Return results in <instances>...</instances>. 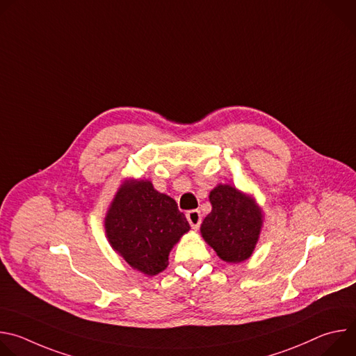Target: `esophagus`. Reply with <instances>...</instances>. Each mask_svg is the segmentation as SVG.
Masks as SVG:
<instances>
[{
    "label": "esophagus",
    "instance_id": "obj_1",
    "mask_svg": "<svg viewBox=\"0 0 356 356\" xmlns=\"http://www.w3.org/2000/svg\"><path fill=\"white\" fill-rule=\"evenodd\" d=\"M186 217H187V221L190 222V225H191L193 229H198V228H200V224H201V214H200L198 210H190V211H187Z\"/></svg>",
    "mask_w": 356,
    "mask_h": 356
}]
</instances>
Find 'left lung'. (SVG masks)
I'll use <instances>...</instances> for the list:
<instances>
[{"instance_id":"obj_1","label":"left lung","mask_w":356,"mask_h":356,"mask_svg":"<svg viewBox=\"0 0 356 356\" xmlns=\"http://www.w3.org/2000/svg\"><path fill=\"white\" fill-rule=\"evenodd\" d=\"M211 213L201 224V235L228 264L250 258L255 249L264 213L253 197L231 184H218L210 191Z\"/></svg>"}]
</instances>
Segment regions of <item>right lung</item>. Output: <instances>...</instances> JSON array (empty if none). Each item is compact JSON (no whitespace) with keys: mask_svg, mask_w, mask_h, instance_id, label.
I'll use <instances>...</instances> for the list:
<instances>
[{"mask_svg":"<svg viewBox=\"0 0 356 356\" xmlns=\"http://www.w3.org/2000/svg\"><path fill=\"white\" fill-rule=\"evenodd\" d=\"M106 234L125 262L147 276L168 268L169 253L190 225L176 201L149 180H125L106 216Z\"/></svg>","mask_w":356,"mask_h":356,"instance_id":"obj_1","label":"right lung"}]
</instances>
